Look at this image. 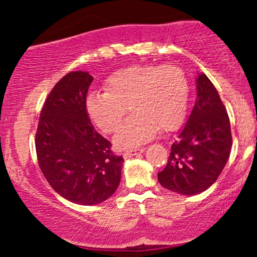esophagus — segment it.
Returning <instances> with one entry per match:
<instances>
[{"label":"esophagus","instance_id":"34e87169","mask_svg":"<svg viewBox=\"0 0 257 257\" xmlns=\"http://www.w3.org/2000/svg\"><path fill=\"white\" fill-rule=\"evenodd\" d=\"M145 151V147H141V149H133V150H128V151H125L123 153V157L124 158H131L133 156L138 155V153H143Z\"/></svg>","mask_w":257,"mask_h":257}]
</instances>
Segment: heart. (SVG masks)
Returning a JSON list of instances; mask_svg holds the SVG:
<instances>
[{"label": "heart", "instance_id": "obj_1", "mask_svg": "<svg viewBox=\"0 0 257 257\" xmlns=\"http://www.w3.org/2000/svg\"><path fill=\"white\" fill-rule=\"evenodd\" d=\"M105 91H90L85 108L91 122L112 134L126 112L133 116L114 137L120 149L143 145L159 131L174 132L184 124L190 104V83L176 65H132L106 79Z\"/></svg>", "mask_w": 257, "mask_h": 257}]
</instances>
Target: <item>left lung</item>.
Returning <instances> with one entry per match:
<instances>
[{
  "label": "left lung",
  "instance_id": "left-lung-1",
  "mask_svg": "<svg viewBox=\"0 0 257 257\" xmlns=\"http://www.w3.org/2000/svg\"><path fill=\"white\" fill-rule=\"evenodd\" d=\"M232 147L231 124L216 88L204 73L197 78V100L187 123L172 145L158 181L173 192L205 191L225 168Z\"/></svg>",
  "mask_w": 257,
  "mask_h": 257
}]
</instances>
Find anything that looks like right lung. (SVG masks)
<instances>
[{
    "label": "right lung",
    "mask_w": 257,
    "mask_h": 257,
    "mask_svg": "<svg viewBox=\"0 0 257 257\" xmlns=\"http://www.w3.org/2000/svg\"><path fill=\"white\" fill-rule=\"evenodd\" d=\"M91 82L83 71L64 76L44 101L35 138L38 166L48 184L82 205L98 204L116 192L124 162L91 124L85 108Z\"/></svg>",
    "instance_id": "1"
}]
</instances>
